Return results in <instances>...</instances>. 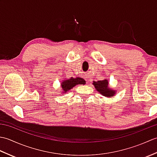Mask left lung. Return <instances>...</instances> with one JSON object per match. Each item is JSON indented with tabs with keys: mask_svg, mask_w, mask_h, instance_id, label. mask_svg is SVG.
<instances>
[{
	"mask_svg": "<svg viewBox=\"0 0 157 157\" xmlns=\"http://www.w3.org/2000/svg\"><path fill=\"white\" fill-rule=\"evenodd\" d=\"M93 85L94 86L96 90L100 92L102 96L106 97H111L115 94V91L114 90L109 88V82L107 79L104 80L93 82Z\"/></svg>",
	"mask_w": 157,
	"mask_h": 157,
	"instance_id": "8db88e82",
	"label": "left lung"
}]
</instances>
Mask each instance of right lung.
Listing matches in <instances>:
<instances>
[{"label": "right lung", "instance_id": "1", "mask_svg": "<svg viewBox=\"0 0 157 157\" xmlns=\"http://www.w3.org/2000/svg\"><path fill=\"white\" fill-rule=\"evenodd\" d=\"M85 81L84 79L80 78H71L69 79H64L61 83V88L63 90V93L65 94L67 91L70 90L73 87L78 84H84Z\"/></svg>", "mask_w": 157, "mask_h": 157}]
</instances>
